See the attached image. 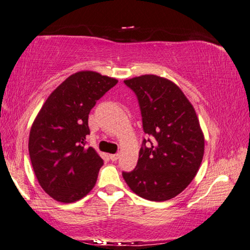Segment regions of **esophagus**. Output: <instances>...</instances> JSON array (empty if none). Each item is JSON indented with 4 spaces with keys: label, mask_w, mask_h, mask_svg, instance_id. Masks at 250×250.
<instances>
[{
    "label": "esophagus",
    "mask_w": 250,
    "mask_h": 250,
    "mask_svg": "<svg viewBox=\"0 0 250 250\" xmlns=\"http://www.w3.org/2000/svg\"><path fill=\"white\" fill-rule=\"evenodd\" d=\"M118 159H119V154H111V155H110V160H111L112 162L117 161Z\"/></svg>",
    "instance_id": "esophagus-1"
}]
</instances>
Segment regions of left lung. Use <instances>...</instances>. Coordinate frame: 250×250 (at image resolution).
I'll return each mask as SVG.
<instances>
[{
    "mask_svg": "<svg viewBox=\"0 0 250 250\" xmlns=\"http://www.w3.org/2000/svg\"><path fill=\"white\" fill-rule=\"evenodd\" d=\"M138 98L144 139L137 167L124 172L129 188L142 198L164 202L188 187L199 170L205 138L196 111L179 86L155 75L125 80ZM149 141L151 146L146 147Z\"/></svg>",
    "mask_w": 250,
    "mask_h": 250,
    "instance_id": "1",
    "label": "left lung"
}]
</instances>
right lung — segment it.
<instances>
[{"label":"right lung","mask_w":250,"mask_h":250,"mask_svg":"<svg viewBox=\"0 0 250 250\" xmlns=\"http://www.w3.org/2000/svg\"><path fill=\"white\" fill-rule=\"evenodd\" d=\"M118 83L95 71H79L52 91L29 133V156L38 184L60 203L82 199L94 188L103 160L86 147L88 114Z\"/></svg>","instance_id":"obj_1"}]
</instances>
